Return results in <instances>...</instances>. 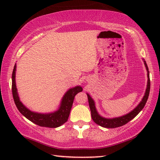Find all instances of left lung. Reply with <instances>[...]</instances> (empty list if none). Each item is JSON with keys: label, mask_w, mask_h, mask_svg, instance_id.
Segmentation results:
<instances>
[{"label": "left lung", "mask_w": 160, "mask_h": 160, "mask_svg": "<svg viewBox=\"0 0 160 160\" xmlns=\"http://www.w3.org/2000/svg\"><path fill=\"white\" fill-rule=\"evenodd\" d=\"M144 61V65L146 67V69L147 71V77H148V81H147V86L146 91L144 93V97L142 98V100L140 102L138 106L135 107L133 110L129 112L128 113L124 115H122L120 117L118 118H106L98 113V112L96 109V104L92 98L90 96L89 93H87L88 97V101H89V104L91 113V118H92L93 120L96 124H98L101 127L104 128H114L119 127H122L124 124H126L129 121L132 120L136 115L140 113V112L143 109L147 101L148 100V98L149 96V92H150V86H151V82H150V78H149V71L148 68L147 64V62L144 60V59H142Z\"/></svg>", "instance_id": "8db88e82"}]
</instances>
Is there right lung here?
Masks as SVG:
<instances>
[{
  "instance_id": "1",
  "label": "right lung",
  "mask_w": 160,
  "mask_h": 160,
  "mask_svg": "<svg viewBox=\"0 0 160 160\" xmlns=\"http://www.w3.org/2000/svg\"><path fill=\"white\" fill-rule=\"evenodd\" d=\"M16 64L13 67L12 72V94L16 106L20 113L27 119L40 127L57 128L65 123L69 118L70 111L72 107L74 97L77 93L82 91L80 86L71 88L64 93L60 102V107L57 111L49 113H40L32 111L24 105L20 100L17 88L16 85Z\"/></svg>"
}]
</instances>
